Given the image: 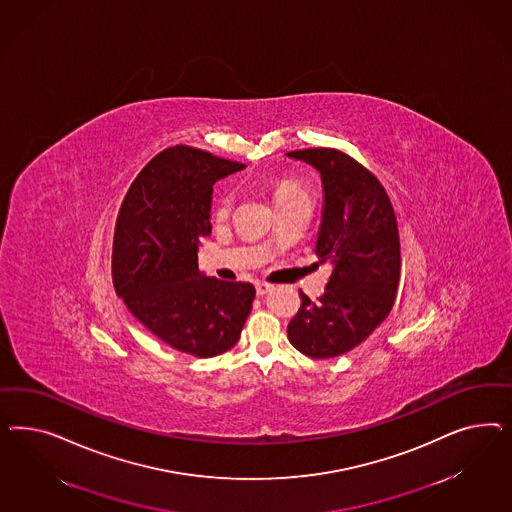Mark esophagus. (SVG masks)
<instances>
[{
    "label": "esophagus",
    "mask_w": 512,
    "mask_h": 512,
    "mask_svg": "<svg viewBox=\"0 0 512 512\" xmlns=\"http://www.w3.org/2000/svg\"><path fill=\"white\" fill-rule=\"evenodd\" d=\"M255 289H257V295L263 296L272 291V285H270V283H264V281H259V283H255Z\"/></svg>",
    "instance_id": "34e87169"
}]
</instances>
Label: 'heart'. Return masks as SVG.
Returning a JSON list of instances; mask_svg holds the SVG:
<instances>
[{
    "instance_id": "obj_1",
    "label": "heart",
    "mask_w": 512,
    "mask_h": 512,
    "mask_svg": "<svg viewBox=\"0 0 512 512\" xmlns=\"http://www.w3.org/2000/svg\"><path fill=\"white\" fill-rule=\"evenodd\" d=\"M306 193H308V191L300 186V184L293 182V180H281V182H278L276 189H274V201H276V204H279V202L289 201V199H293V197L306 195ZM233 202V191H223V193L217 197L216 206H214V214H216V217L223 219V217L229 216V212H231V208H233Z\"/></svg>"
}]
</instances>
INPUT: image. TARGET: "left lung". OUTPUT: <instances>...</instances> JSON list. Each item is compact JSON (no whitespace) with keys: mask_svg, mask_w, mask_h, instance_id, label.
Here are the masks:
<instances>
[{"mask_svg":"<svg viewBox=\"0 0 512 512\" xmlns=\"http://www.w3.org/2000/svg\"><path fill=\"white\" fill-rule=\"evenodd\" d=\"M313 167L323 184V214L315 242L332 266L319 300L302 306L287 338L311 358L340 357L387 319L400 281L398 223L387 191L353 157L332 148L285 154Z\"/></svg>","mask_w":512,"mask_h":512,"instance_id":"obj_1","label":"left lung"}]
</instances>
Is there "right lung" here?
Listing matches in <instances>:
<instances>
[{
	"mask_svg": "<svg viewBox=\"0 0 512 512\" xmlns=\"http://www.w3.org/2000/svg\"><path fill=\"white\" fill-rule=\"evenodd\" d=\"M242 169L191 146L167 148L135 178L116 221V293L159 340L193 357L234 347L255 298L251 283L208 278L197 255L212 233L214 184Z\"/></svg>",
	"mask_w": 512,
	"mask_h": 512,
	"instance_id": "right-lung-1",
	"label": "right lung"
}]
</instances>
